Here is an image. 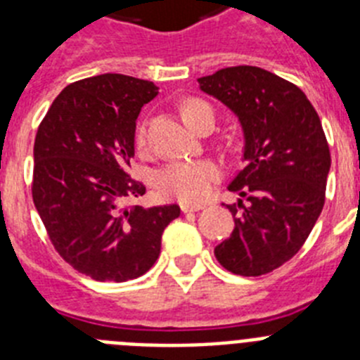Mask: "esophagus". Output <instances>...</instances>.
Segmentation results:
<instances>
[{
  "instance_id": "1",
  "label": "esophagus",
  "mask_w": 360,
  "mask_h": 360,
  "mask_svg": "<svg viewBox=\"0 0 360 360\" xmlns=\"http://www.w3.org/2000/svg\"><path fill=\"white\" fill-rule=\"evenodd\" d=\"M180 209H182V212H196L203 209V205L202 203H180Z\"/></svg>"
}]
</instances>
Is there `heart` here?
I'll return each instance as SVG.
<instances>
[{
    "mask_svg": "<svg viewBox=\"0 0 360 360\" xmlns=\"http://www.w3.org/2000/svg\"><path fill=\"white\" fill-rule=\"evenodd\" d=\"M205 111H212L211 106L198 98L187 101L182 108V115L191 128L198 126L200 117ZM139 149H146V128L139 129L136 135ZM219 178V167L211 160L196 162H171L155 174V187L164 198H173L182 203H198L209 195L212 184Z\"/></svg>",
    "mask_w": 360,
    "mask_h": 360,
    "instance_id": "1",
    "label": "heart"
}]
</instances>
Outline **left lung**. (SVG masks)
Returning a JSON list of instances; mask_svg holds the SVG:
<instances>
[{
	"label": "left lung",
	"mask_w": 360,
	"mask_h": 360,
	"mask_svg": "<svg viewBox=\"0 0 360 360\" xmlns=\"http://www.w3.org/2000/svg\"><path fill=\"white\" fill-rule=\"evenodd\" d=\"M198 82L236 113L245 135V167L229 191L249 203L227 205L234 231L214 256L232 274H269L299 252L323 211L332 158L321 119L301 88L257 66Z\"/></svg>",
	"instance_id": "8db88e82"
}]
</instances>
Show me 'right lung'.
I'll use <instances>...</instances> for the list:
<instances>
[{"mask_svg":"<svg viewBox=\"0 0 360 360\" xmlns=\"http://www.w3.org/2000/svg\"><path fill=\"white\" fill-rule=\"evenodd\" d=\"M158 95L151 81L103 73L57 95L34 142L32 198L53 249L95 281H128L158 259L178 205L144 209L129 176L136 117Z\"/></svg>","mask_w":360,"mask_h":360,"instance_id":"add662e5","label":"right lung"}]
</instances>
